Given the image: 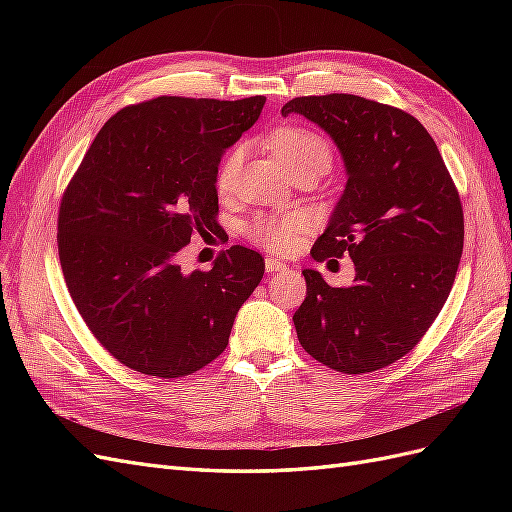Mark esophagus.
Returning a JSON list of instances; mask_svg holds the SVG:
<instances>
[{"instance_id":"obj_1","label":"esophagus","mask_w":512,"mask_h":512,"mask_svg":"<svg viewBox=\"0 0 512 512\" xmlns=\"http://www.w3.org/2000/svg\"><path fill=\"white\" fill-rule=\"evenodd\" d=\"M265 269H267V273H277V271H284L286 265H284L282 260H277V258H267L265 260Z\"/></svg>"}]
</instances>
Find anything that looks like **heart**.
Wrapping results in <instances>:
<instances>
[{
    "label": "heart",
    "instance_id": "obj_1",
    "mask_svg": "<svg viewBox=\"0 0 512 512\" xmlns=\"http://www.w3.org/2000/svg\"><path fill=\"white\" fill-rule=\"evenodd\" d=\"M267 143L273 151L286 173H294L299 168H318L327 173L333 151L331 145L324 138L307 128L299 126H282L269 134ZM243 147L235 145L226 151L218 166V175H215V188L222 196H228L235 190V183L239 179V170L243 166ZM307 228V218L301 211L290 213H260L247 224L245 232L256 245L265 247L275 254H286L294 250L299 243V235Z\"/></svg>",
    "mask_w": 512,
    "mask_h": 512
}]
</instances>
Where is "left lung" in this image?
<instances>
[{
    "instance_id": "8db88e82",
    "label": "left lung",
    "mask_w": 512,
    "mask_h": 512,
    "mask_svg": "<svg viewBox=\"0 0 512 512\" xmlns=\"http://www.w3.org/2000/svg\"><path fill=\"white\" fill-rule=\"evenodd\" d=\"M327 132L348 183L312 247L344 254L354 284L333 288L305 269L307 297L292 320L307 354L342 374H367L408 354L438 318L463 252V209L423 123L361 96H303L284 104Z\"/></svg>"
}]
</instances>
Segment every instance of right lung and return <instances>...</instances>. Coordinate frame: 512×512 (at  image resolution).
Returning a JSON list of instances; mask_svg holds the SVG:
<instances>
[{
  "instance_id": "1",
  "label": "right lung",
  "mask_w": 512,
  "mask_h": 512,
  "mask_svg": "<svg viewBox=\"0 0 512 512\" xmlns=\"http://www.w3.org/2000/svg\"><path fill=\"white\" fill-rule=\"evenodd\" d=\"M265 100L160 96L121 108L61 196L57 247L70 297L126 367L181 378L226 350L265 258L232 245L209 271L183 273L179 252L218 230L220 158Z\"/></svg>"
}]
</instances>
